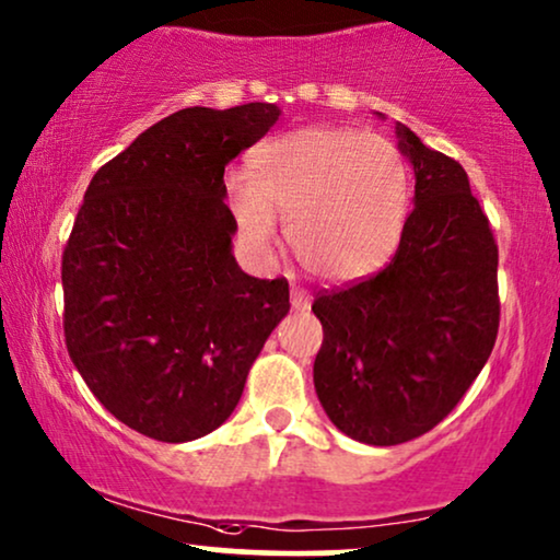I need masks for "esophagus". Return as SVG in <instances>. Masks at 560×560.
I'll return each instance as SVG.
<instances>
[{
    "instance_id": "obj_1",
    "label": "esophagus",
    "mask_w": 560,
    "mask_h": 560,
    "mask_svg": "<svg viewBox=\"0 0 560 560\" xmlns=\"http://www.w3.org/2000/svg\"><path fill=\"white\" fill-rule=\"evenodd\" d=\"M290 303H293L295 311L311 308V298L303 293V290H298V288H293V293H290Z\"/></svg>"
}]
</instances>
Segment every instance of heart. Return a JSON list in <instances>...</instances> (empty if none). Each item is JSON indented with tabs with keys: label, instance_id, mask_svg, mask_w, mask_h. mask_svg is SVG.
<instances>
[{
	"label": "heart",
	"instance_id": "heart-1",
	"mask_svg": "<svg viewBox=\"0 0 560 560\" xmlns=\"http://www.w3.org/2000/svg\"><path fill=\"white\" fill-rule=\"evenodd\" d=\"M244 246L270 257L278 221L311 272L334 285L388 265L409 218V172L394 143L354 128L314 126L275 136L249 159V179H229Z\"/></svg>",
	"mask_w": 560,
	"mask_h": 560
}]
</instances>
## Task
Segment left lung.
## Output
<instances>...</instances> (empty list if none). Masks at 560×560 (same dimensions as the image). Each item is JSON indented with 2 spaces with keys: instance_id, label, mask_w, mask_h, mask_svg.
Returning <instances> with one entry per match:
<instances>
[{
  "instance_id": "8db88e82",
  "label": "left lung",
  "mask_w": 560,
  "mask_h": 560,
  "mask_svg": "<svg viewBox=\"0 0 560 560\" xmlns=\"http://www.w3.org/2000/svg\"><path fill=\"white\" fill-rule=\"evenodd\" d=\"M377 118H386L375 113ZM413 166V210L386 270L322 295L314 386L347 438L388 447L440 424L497 342L499 252L455 159L396 122Z\"/></svg>"
}]
</instances>
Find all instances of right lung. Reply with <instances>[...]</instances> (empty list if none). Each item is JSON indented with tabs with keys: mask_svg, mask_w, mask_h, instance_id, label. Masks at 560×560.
<instances>
[{
	"mask_svg": "<svg viewBox=\"0 0 560 560\" xmlns=\"http://www.w3.org/2000/svg\"><path fill=\"white\" fill-rule=\"evenodd\" d=\"M280 120L249 103L185 107L92 177L63 249V334L97 401L162 442L213 432L288 316V282L234 257L226 164Z\"/></svg>",
	"mask_w": 560,
	"mask_h": 560,
	"instance_id": "right-lung-1",
	"label": "right lung"
}]
</instances>
